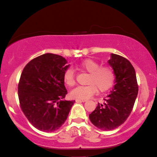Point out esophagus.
<instances>
[{
	"instance_id": "1",
	"label": "esophagus",
	"mask_w": 157,
	"mask_h": 157,
	"mask_svg": "<svg viewBox=\"0 0 157 157\" xmlns=\"http://www.w3.org/2000/svg\"><path fill=\"white\" fill-rule=\"evenodd\" d=\"M75 101H77V102H85V101H86V99H77Z\"/></svg>"
}]
</instances>
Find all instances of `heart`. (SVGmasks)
Instances as JSON below:
<instances>
[{"instance_id": "b5f03b06", "label": "heart", "mask_w": 157, "mask_h": 157, "mask_svg": "<svg viewBox=\"0 0 157 157\" xmlns=\"http://www.w3.org/2000/svg\"><path fill=\"white\" fill-rule=\"evenodd\" d=\"M81 70L89 73L87 86H79L70 92L71 97L74 99H86L97 93L98 89L101 93L108 91L115 85L116 75L109 66H101L99 62L92 59H86L79 66ZM63 80L66 86L72 87L76 83L75 71L69 67L63 75Z\"/></svg>"}]
</instances>
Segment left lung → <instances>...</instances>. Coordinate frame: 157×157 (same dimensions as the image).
Listing matches in <instances>:
<instances>
[{"label":"left lung","instance_id":"obj_1","mask_svg":"<svg viewBox=\"0 0 157 157\" xmlns=\"http://www.w3.org/2000/svg\"><path fill=\"white\" fill-rule=\"evenodd\" d=\"M111 56L108 63L116 73V85L104 99V105L98 103L89 115L92 124L103 131L116 129L126 121L138 93L135 70L129 60L119 55Z\"/></svg>","mask_w":157,"mask_h":157}]
</instances>
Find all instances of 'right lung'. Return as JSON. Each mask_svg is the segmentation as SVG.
Listing matches in <instances>:
<instances>
[{
    "label": "right lung",
    "instance_id": "add662e5",
    "mask_svg": "<svg viewBox=\"0 0 157 157\" xmlns=\"http://www.w3.org/2000/svg\"><path fill=\"white\" fill-rule=\"evenodd\" d=\"M58 55L46 53L25 67L18 84L20 106L34 127L45 132L59 129L75 101H66L63 75L69 65Z\"/></svg>",
    "mask_w": 157,
    "mask_h": 157
}]
</instances>
